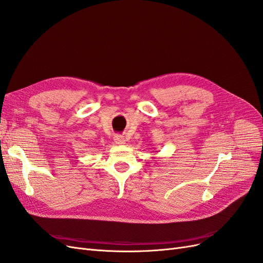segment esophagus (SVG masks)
<instances>
[{"instance_id": "1", "label": "esophagus", "mask_w": 263, "mask_h": 263, "mask_svg": "<svg viewBox=\"0 0 263 263\" xmlns=\"http://www.w3.org/2000/svg\"><path fill=\"white\" fill-rule=\"evenodd\" d=\"M114 141H115V144H117V145H124L126 142L124 136H122V135H116V136L114 137Z\"/></svg>"}]
</instances>
